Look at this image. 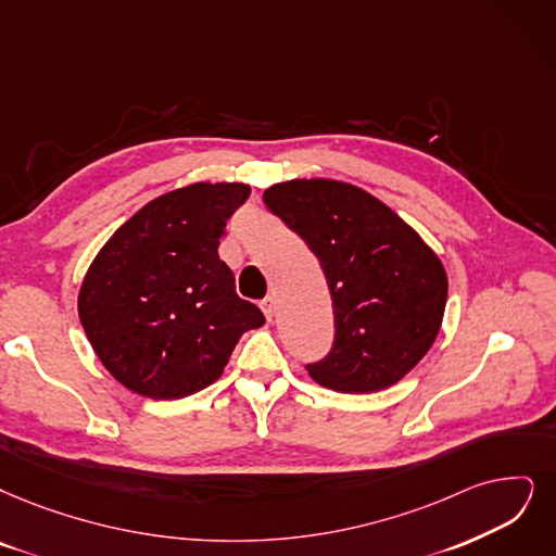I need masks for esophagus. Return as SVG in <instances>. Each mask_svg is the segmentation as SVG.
<instances>
[{"mask_svg":"<svg viewBox=\"0 0 556 556\" xmlns=\"http://www.w3.org/2000/svg\"><path fill=\"white\" fill-rule=\"evenodd\" d=\"M260 307H262V313H264V317L271 321V317H274V313H276V305H274V299L271 296H266L262 303H260Z\"/></svg>","mask_w":556,"mask_h":556,"instance_id":"1","label":"esophagus"}]
</instances>
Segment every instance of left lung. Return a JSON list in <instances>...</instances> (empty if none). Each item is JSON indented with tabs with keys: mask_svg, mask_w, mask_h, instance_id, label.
Here are the masks:
<instances>
[{
	"mask_svg": "<svg viewBox=\"0 0 556 556\" xmlns=\"http://www.w3.org/2000/svg\"><path fill=\"white\" fill-rule=\"evenodd\" d=\"M264 205L321 264L336 340L305 365L330 390L379 392L431 349L447 303L438 255L388 205L336 180H292L264 191Z\"/></svg>",
	"mask_w": 556,
	"mask_h": 556,
	"instance_id": "obj_1",
	"label": "left lung"
}]
</instances>
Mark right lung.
<instances>
[{
  "instance_id": "1",
  "label": "right lung",
  "mask_w": 556,
  "mask_h": 556,
  "mask_svg": "<svg viewBox=\"0 0 556 556\" xmlns=\"http://www.w3.org/2000/svg\"><path fill=\"white\" fill-rule=\"evenodd\" d=\"M249 185L168 191L123 224L88 269L79 319L102 365L131 392L182 399L212 386L262 309L237 296L218 257Z\"/></svg>"
}]
</instances>
